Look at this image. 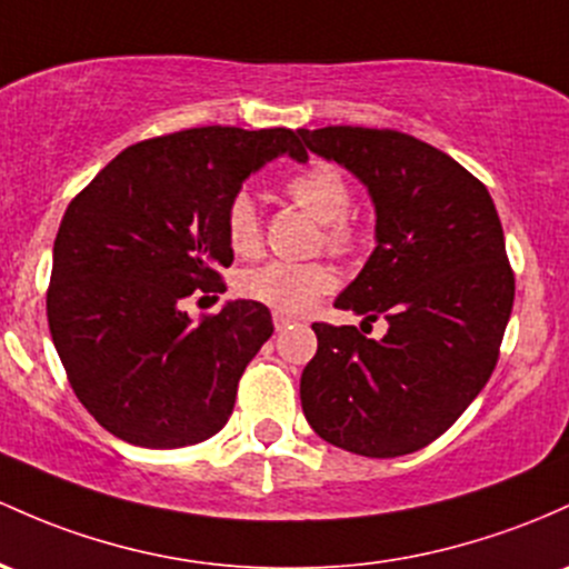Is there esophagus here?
<instances>
[{
    "mask_svg": "<svg viewBox=\"0 0 569 569\" xmlns=\"http://www.w3.org/2000/svg\"><path fill=\"white\" fill-rule=\"evenodd\" d=\"M272 323H274V329H278V332H283L286 327H291V318L289 316H283V313H272Z\"/></svg>",
    "mask_w": 569,
    "mask_h": 569,
    "instance_id": "34e87169",
    "label": "esophagus"
}]
</instances>
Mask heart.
Listing matches in <instances>:
<instances>
[{"label": "heart", "mask_w": 569, "mask_h": 569, "mask_svg": "<svg viewBox=\"0 0 569 569\" xmlns=\"http://www.w3.org/2000/svg\"><path fill=\"white\" fill-rule=\"evenodd\" d=\"M286 197L323 223V248L337 256L351 253L359 242L351 210V186L346 174L327 161H313L286 180ZM227 237L234 253L253 256L261 248V213L248 191L234 193L227 208ZM337 286V274L323 261H267L242 272L237 289L242 297L267 305L274 313L302 316Z\"/></svg>", "instance_id": "b5f03b06"}]
</instances>
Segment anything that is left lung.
I'll return each mask as SVG.
<instances>
[{
  "label": "left lung",
  "mask_w": 569,
  "mask_h": 569,
  "mask_svg": "<svg viewBox=\"0 0 569 569\" xmlns=\"http://www.w3.org/2000/svg\"><path fill=\"white\" fill-rule=\"evenodd\" d=\"M376 204V251L335 308L389 332L313 323L299 397L318 437L372 459L437 440L495 372L516 278L489 191L451 156L397 129H299Z\"/></svg>",
  "instance_id": "obj_1"
}]
</instances>
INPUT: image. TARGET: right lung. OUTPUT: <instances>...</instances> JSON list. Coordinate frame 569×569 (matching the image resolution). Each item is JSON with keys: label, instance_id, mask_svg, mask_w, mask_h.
I'll return each mask as SVG.
<instances>
[{"label": "right lung", "instance_id": "obj_1", "mask_svg": "<svg viewBox=\"0 0 569 569\" xmlns=\"http://www.w3.org/2000/svg\"><path fill=\"white\" fill-rule=\"evenodd\" d=\"M280 153L308 159L283 127L183 129L129 146L70 202L53 242L48 327L72 391L110 435L183 448L229 421L272 316L237 299L193 323L183 302L227 291V208Z\"/></svg>", "mask_w": 569, "mask_h": 569}]
</instances>
